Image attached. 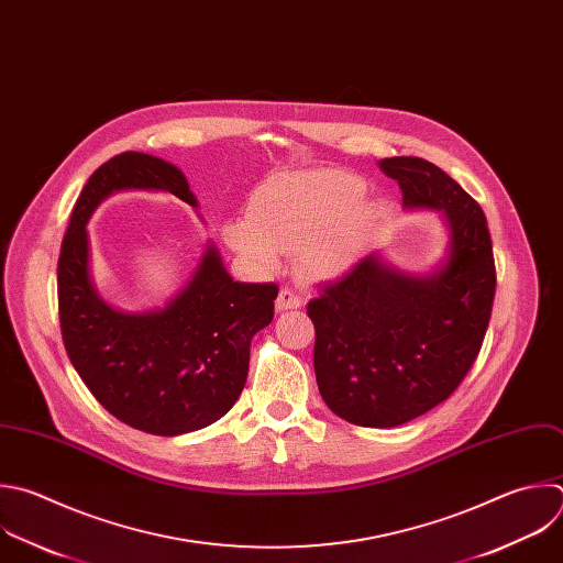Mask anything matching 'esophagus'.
I'll return each mask as SVG.
<instances>
[{
    "label": "esophagus",
    "instance_id": "1",
    "mask_svg": "<svg viewBox=\"0 0 563 563\" xmlns=\"http://www.w3.org/2000/svg\"><path fill=\"white\" fill-rule=\"evenodd\" d=\"M302 305V298L300 294H296L291 287H283L278 298H276V309L283 311V309H296Z\"/></svg>",
    "mask_w": 563,
    "mask_h": 563
}]
</instances>
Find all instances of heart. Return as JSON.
<instances>
[{
  "mask_svg": "<svg viewBox=\"0 0 563 563\" xmlns=\"http://www.w3.org/2000/svg\"><path fill=\"white\" fill-rule=\"evenodd\" d=\"M362 195L364 183L349 172L289 174L265 185L250 203V219L228 223L223 236L263 269L276 267L280 254H300L302 274L331 278L357 256Z\"/></svg>",
  "mask_w": 563,
  "mask_h": 563,
  "instance_id": "b5f03b06",
  "label": "heart"
}]
</instances>
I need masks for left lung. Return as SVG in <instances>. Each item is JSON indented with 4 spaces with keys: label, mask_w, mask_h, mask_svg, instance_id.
I'll list each match as a JSON object with an SVG mask.
<instances>
[{
    "label": "left lung",
    "mask_w": 563,
    "mask_h": 563,
    "mask_svg": "<svg viewBox=\"0 0 563 563\" xmlns=\"http://www.w3.org/2000/svg\"><path fill=\"white\" fill-rule=\"evenodd\" d=\"M405 208H438L451 228L446 265L407 276L376 254L322 283L307 313L322 400L357 427H400L444 402L473 366L493 311L495 258L479 203L420 156L383 158Z\"/></svg>",
    "instance_id": "1"
}]
</instances>
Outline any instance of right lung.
I'll return each mask as SVG.
<instances>
[{
    "mask_svg": "<svg viewBox=\"0 0 563 563\" xmlns=\"http://www.w3.org/2000/svg\"><path fill=\"white\" fill-rule=\"evenodd\" d=\"M165 190L197 208L180 169L123 152L92 172L75 203L57 263L59 324L79 378L117 420L180 435L221 420L239 400L256 331L274 318L276 283H234L210 245L197 274L165 309L121 313L95 291L86 223L117 190Z\"/></svg>",
    "mask_w": 563,
    "mask_h": 563,
    "instance_id": "add662e5",
    "label": "right lung"
}]
</instances>
